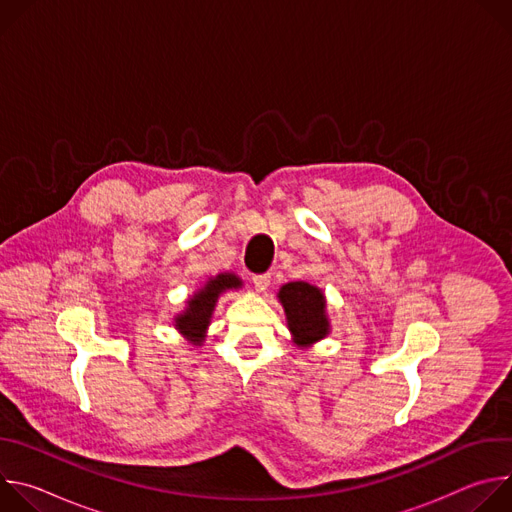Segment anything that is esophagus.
<instances>
[{
	"label": "esophagus",
	"instance_id": "34e87169",
	"mask_svg": "<svg viewBox=\"0 0 512 512\" xmlns=\"http://www.w3.org/2000/svg\"><path fill=\"white\" fill-rule=\"evenodd\" d=\"M253 283L257 291H265L271 283V275L269 273H261V275H253Z\"/></svg>",
	"mask_w": 512,
	"mask_h": 512
}]
</instances>
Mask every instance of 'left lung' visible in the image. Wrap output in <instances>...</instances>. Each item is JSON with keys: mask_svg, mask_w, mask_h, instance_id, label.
Masks as SVG:
<instances>
[{"mask_svg": "<svg viewBox=\"0 0 512 512\" xmlns=\"http://www.w3.org/2000/svg\"><path fill=\"white\" fill-rule=\"evenodd\" d=\"M279 300L298 346H308L328 334V320L324 314L326 302L318 287L304 281L287 283L279 291Z\"/></svg>", "mask_w": 512, "mask_h": 512, "instance_id": "left-lung-1", "label": "left lung"}]
</instances>
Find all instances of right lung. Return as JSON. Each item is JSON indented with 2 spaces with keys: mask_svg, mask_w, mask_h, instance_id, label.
Returning a JSON list of instances; mask_svg holds the SVG:
<instances>
[{
  "mask_svg": "<svg viewBox=\"0 0 512 512\" xmlns=\"http://www.w3.org/2000/svg\"><path fill=\"white\" fill-rule=\"evenodd\" d=\"M239 285H241V279L237 275H231V273H221V275H216L214 279H210L204 285V289H200L192 300H188V310L182 316L176 318L178 330L182 334H186L190 342L200 344L202 338H204V328L208 326L210 314L214 310L216 298L221 296L225 289L239 287Z\"/></svg>",
  "mask_w": 512,
  "mask_h": 512,
  "instance_id": "right-lung-1",
  "label": "right lung"
}]
</instances>
